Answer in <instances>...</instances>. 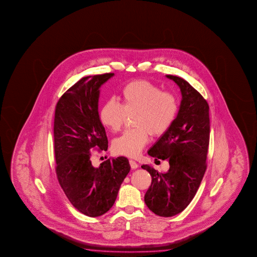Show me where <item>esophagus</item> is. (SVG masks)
<instances>
[{
    "label": "esophagus",
    "mask_w": 257,
    "mask_h": 257,
    "mask_svg": "<svg viewBox=\"0 0 257 257\" xmlns=\"http://www.w3.org/2000/svg\"><path fill=\"white\" fill-rule=\"evenodd\" d=\"M130 165H131V169H137L139 167V165L134 160H130Z\"/></svg>",
    "instance_id": "esophagus-1"
}]
</instances>
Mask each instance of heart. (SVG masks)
Returning <instances> with one entry per match:
<instances>
[{"label":"heart","mask_w":257,"mask_h":257,"mask_svg":"<svg viewBox=\"0 0 257 257\" xmlns=\"http://www.w3.org/2000/svg\"><path fill=\"white\" fill-rule=\"evenodd\" d=\"M121 104L106 100L100 110L103 126L112 132L120 131L127 117H132L131 131L114 140L115 154L127 157L140 155L149 136L159 138L173 125L179 110L178 100L174 93L162 91L147 80H136L126 84L120 92Z\"/></svg>","instance_id":"b5f03b06"}]
</instances>
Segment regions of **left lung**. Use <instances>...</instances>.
I'll list each match as a JSON object with an SVG mask.
<instances>
[{
  "instance_id": "1",
  "label": "left lung",
  "mask_w": 257,
  "mask_h": 257,
  "mask_svg": "<svg viewBox=\"0 0 257 257\" xmlns=\"http://www.w3.org/2000/svg\"><path fill=\"white\" fill-rule=\"evenodd\" d=\"M178 85L182 101L173 125L150 148L156 160L169 162L167 173L141 166L152 176L145 195L148 209L160 217H173L190 204L207 168L209 143V104L184 79L166 75Z\"/></svg>"
}]
</instances>
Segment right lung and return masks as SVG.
I'll return each instance as SVG.
<instances>
[{
	"instance_id": "right-lung-1",
	"label": "right lung",
	"mask_w": 257,
	"mask_h": 257,
	"mask_svg": "<svg viewBox=\"0 0 257 257\" xmlns=\"http://www.w3.org/2000/svg\"><path fill=\"white\" fill-rule=\"evenodd\" d=\"M113 73L85 76L57 101L54 119L56 173L70 202L88 217H99L113 206L131 171L127 158L118 157L91 165V149L107 151L108 139L100 122V88Z\"/></svg>"
}]
</instances>
